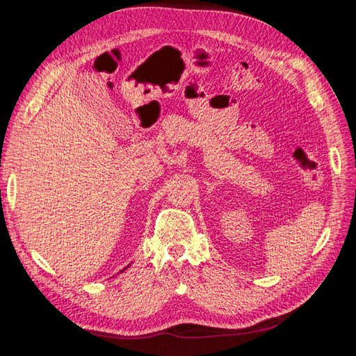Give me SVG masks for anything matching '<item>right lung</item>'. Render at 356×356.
Segmentation results:
<instances>
[{
    "label": "right lung",
    "mask_w": 356,
    "mask_h": 356,
    "mask_svg": "<svg viewBox=\"0 0 356 356\" xmlns=\"http://www.w3.org/2000/svg\"><path fill=\"white\" fill-rule=\"evenodd\" d=\"M127 267H129V266H127ZM127 267H126V268H127ZM126 268H123V270H126ZM123 270H122V272H123Z\"/></svg>",
    "instance_id": "right-lung-1"
}]
</instances>
